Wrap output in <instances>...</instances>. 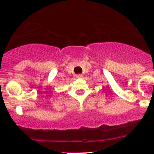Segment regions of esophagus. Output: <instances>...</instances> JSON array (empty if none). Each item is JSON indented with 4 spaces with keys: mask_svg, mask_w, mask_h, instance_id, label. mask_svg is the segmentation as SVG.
I'll return each mask as SVG.
<instances>
[{
    "mask_svg": "<svg viewBox=\"0 0 154 154\" xmlns=\"http://www.w3.org/2000/svg\"><path fill=\"white\" fill-rule=\"evenodd\" d=\"M81 77H83V75H82V74L76 75V78H78V79H79V78H81Z\"/></svg>",
    "mask_w": 154,
    "mask_h": 154,
    "instance_id": "esophagus-1",
    "label": "esophagus"
}]
</instances>
